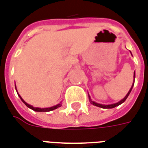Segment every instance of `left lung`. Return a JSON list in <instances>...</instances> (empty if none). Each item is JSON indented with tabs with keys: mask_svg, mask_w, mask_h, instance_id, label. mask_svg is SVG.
Here are the masks:
<instances>
[{
	"mask_svg": "<svg viewBox=\"0 0 148 148\" xmlns=\"http://www.w3.org/2000/svg\"><path fill=\"white\" fill-rule=\"evenodd\" d=\"M132 54V53H131ZM135 71H134V75H133V83H132V87L130 88V91L128 92V93L126 94V96H125L124 98L122 99H121L120 101L118 102V103H112V104H101V103H96V102H94L92 100V99H91L90 96L88 95V99H89V101H90V103H92V104H93L94 106H96V107H99V108H104V109H110V108H115V107H118V106H119L120 104H121V103H123L125 101V99H127V97L129 96V95H130V93L131 92V91H132V87H133V85H134V82H135Z\"/></svg>",
	"mask_w": 148,
	"mask_h": 148,
	"instance_id": "1",
	"label": "left lung"
}]
</instances>
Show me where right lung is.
Instances as JSON below:
<instances>
[{"label":"right lung","mask_w":148,"mask_h":148,"mask_svg":"<svg viewBox=\"0 0 148 148\" xmlns=\"http://www.w3.org/2000/svg\"><path fill=\"white\" fill-rule=\"evenodd\" d=\"M16 90L17 92V94H18V96H19V98L21 99V100L23 101L24 104L27 106V108H30V109H32L33 110H34V111H37V112H49V111H52V110H55V109H57L58 108H60L62 106V102H60V103H58L57 105H56V106H53V107H51V108H34V107H33L32 105H29L27 103V102L25 101L23 98H22L20 95L18 93V91H17V88H16Z\"/></svg>","instance_id":"1"}]
</instances>
